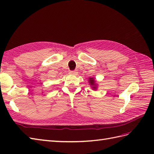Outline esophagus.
Returning <instances> with one entry per match:
<instances>
[{
	"mask_svg": "<svg viewBox=\"0 0 154 154\" xmlns=\"http://www.w3.org/2000/svg\"><path fill=\"white\" fill-rule=\"evenodd\" d=\"M69 73L70 74H73V75H77V71H70Z\"/></svg>",
	"mask_w": 154,
	"mask_h": 154,
	"instance_id": "1",
	"label": "esophagus"
}]
</instances>
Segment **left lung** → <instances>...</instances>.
Segmentation results:
<instances>
[{"instance_id": "left-lung-1", "label": "left lung", "mask_w": 154, "mask_h": 154, "mask_svg": "<svg viewBox=\"0 0 154 154\" xmlns=\"http://www.w3.org/2000/svg\"><path fill=\"white\" fill-rule=\"evenodd\" d=\"M89 83L90 85H91V87H92V89H93V90H96L97 88V85L95 83V81L94 80L93 78H89Z\"/></svg>"}]
</instances>
